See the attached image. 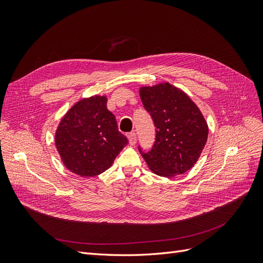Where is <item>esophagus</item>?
Masks as SVG:
<instances>
[{
  "mask_svg": "<svg viewBox=\"0 0 263 263\" xmlns=\"http://www.w3.org/2000/svg\"><path fill=\"white\" fill-rule=\"evenodd\" d=\"M128 141H129V145H132V146H134V145H136V142H137V136H136V134L135 133H130V134H128Z\"/></svg>",
  "mask_w": 263,
  "mask_h": 263,
  "instance_id": "obj_1",
  "label": "esophagus"
}]
</instances>
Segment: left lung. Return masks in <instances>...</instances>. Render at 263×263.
<instances>
[{
	"instance_id": "1",
	"label": "left lung",
	"mask_w": 263,
	"mask_h": 263,
	"mask_svg": "<svg viewBox=\"0 0 263 263\" xmlns=\"http://www.w3.org/2000/svg\"><path fill=\"white\" fill-rule=\"evenodd\" d=\"M139 95L156 126L155 145L142 154L148 168L164 178L185 173L196 163L208 141L209 126L200 108L169 82L141 86Z\"/></svg>"
}]
</instances>
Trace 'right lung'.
<instances>
[{
    "instance_id": "obj_1",
    "label": "right lung",
    "mask_w": 263,
    "mask_h": 263,
    "mask_svg": "<svg viewBox=\"0 0 263 263\" xmlns=\"http://www.w3.org/2000/svg\"><path fill=\"white\" fill-rule=\"evenodd\" d=\"M106 104L105 95L78 101L55 129L54 144L62 163L80 177L91 178L106 171L128 144Z\"/></svg>"
}]
</instances>
